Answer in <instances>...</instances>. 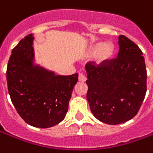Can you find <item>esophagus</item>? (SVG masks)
Segmentation results:
<instances>
[{
    "instance_id": "esophagus-1",
    "label": "esophagus",
    "mask_w": 153,
    "mask_h": 153,
    "mask_svg": "<svg viewBox=\"0 0 153 153\" xmlns=\"http://www.w3.org/2000/svg\"><path fill=\"white\" fill-rule=\"evenodd\" d=\"M79 80L80 82H84V81H86V76L84 75V74L79 73Z\"/></svg>"
}]
</instances>
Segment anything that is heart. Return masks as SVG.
<instances>
[{
    "instance_id": "1",
    "label": "heart",
    "mask_w": 153,
    "mask_h": 153,
    "mask_svg": "<svg viewBox=\"0 0 153 153\" xmlns=\"http://www.w3.org/2000/svg\"><path fill=\"white\" fill-rule=\"evenodd\" d=\"M114 51V49L112 44L98 43L94 45L91 49V54L95 55L97 63L100 64L112 58Z\"/></svg>"
}]
</instances>
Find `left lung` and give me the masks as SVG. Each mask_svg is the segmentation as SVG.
I'll return each mask as SVG.
<instances>
[{
	"mask_svg": "<svg viewBox=\"0 0 153 153\" xmlns=\"http://www.w3.org/2000/svg\"><path fill=\"white\" fill-rule=\"evenodd\" d=\"M116 59L86 64L87 100L97 119L110 125L128 121L137 114L147 92L143 52L125 36H118Z\"/></svg>",
	"mask_w": 153,
	"mask_h": 153,
	"instance_id": "1",
	"label": "left lung"
}]
</instances>
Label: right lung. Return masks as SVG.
I'll return each mask as SVG.
<instances>
[{"instance_id": "add662e5", "label": "right lung", "mask_w": 153, "mask_h": 153, "mask_svg": "<svg viewBox=\"0 0 153 153\" xmlns=\"http://www.w3.org/2000/svg\"><path fill=\"white\" fill-rule=\"evenodd\" d=\"M34 37L25 36L14 48L6 69L8 92L17 113L26 123L47 128L65 117L78 74L55 75L34 65Z\"/></svg>"}]
</instances>
